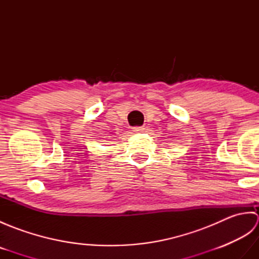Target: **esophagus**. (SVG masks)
<instances>
[{
    "label": "esophagus",
    "instance_id": "34e87169",
    "mask_svg": "<svg viewBox=\"0 0 259 259\" xmlns=\"http://www.w3.org/2000/svg\"><path fill=\"white\" fill-rule=\"evenodd\" d=\"M134 131H135V133H144L145 128H144V126H135Z\"/></svg>",
    "mask_w": 259,
    "mask_h": 259
}]
</instances>
